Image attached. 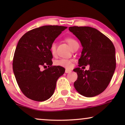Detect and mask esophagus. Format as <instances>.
Listing matches in <instances>:
<instances>
[{"label":"esophagus","instance_id":"1","mask_svg":"<svg viewBox=\"0 0 125 125\" xmlns=\"http://www.w3.org/2000/svg\"><path fill=\"white\" fill-rule=\"evenodd\" d=\"M65 72L66 73H71L72 72V71L70 69H65Z\"/></svg>","mask_w":125,"mask_h":125}]
</instances>
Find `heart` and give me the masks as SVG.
Segmentation results:
<instances>
[{
	"label": "heart",
	"instance_id": "obj_1",
	"mask_svg": "<svg viewBox=\"0 0 125 125\" xmlns=\"http://www.w3.org/2000/svg\"><path fill=\"white\" fill-rule=\"evenodd\" d=\"M66 42H68L70 47H72L73 44L76 42V41L71 37H68L66 39ZM50 51L51 53L53 55H54L56 53V44L54 42L51 44L50 46ZM72 60L69 59H61L60 60H57L54 62L56 65L62 66V67H65V68H69L71 66Z\"/></svg>",
	"mask_w": 125,
	"mask_h": 125
}]
</instances>
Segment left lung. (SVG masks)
Instances as JSON below:
<instances>
[{"instance_id": "left-lung-1", "label": "left lung", "mask_w": 125, "mask_h": 125, "mask_svg": "<svg viewBox=\"0 0 125 125\" xmlns=\"http://www.w3.org/2000/svg\"><path fill=\"white\" fill-rule=\"evenodd\" d=\"M69 30L77 37L83 47L79 66H90L88 71L80 68L73 69L78 76L74 88L84 97L96 96L106 89L114 74L115 47L108 37L95 28L74 26L69 27Z\"/></svg>"}]
</instances>
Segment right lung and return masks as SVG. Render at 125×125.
Instances as JSON below:
<instances>
[{"mask_svg":"<svg viewBox=\"0 0 125 125\" xmlns=\"http://www.w3.org/2000/svg\"><path fill=\"white\" fill-rule=\"evenodd\" d=\"M67 27L44 25L25 33L17 44L13 71L23 93L36 101H44L53 94L56 82L65 72L62 66H52L51 44ZM49 68L41 71L42 67Z\"/></svg>","mask_w":125,"mask_h":125,"instance_id":"add662e5","label":"right lung"}]
</instances>
